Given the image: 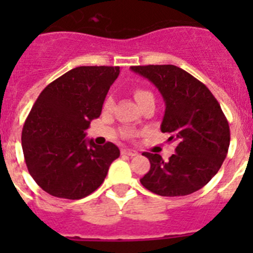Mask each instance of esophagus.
I'll return each mask as SVG.
<instances>
[{"instance_id": "1", "label": "esophagus", "mask_w": 253, "mask_h": 253, "mask_svg": "<svg viewBox=\"0 0 253 253\" xmlns=\"http://www.w3.org/2000/svg\"><path fill=\"white\" fill-rule=\"evenodd\" d=\"M122 154H124V156H130V157H134V156H137L138 152L134 151V149H122Z\"/></svg>"}]
</instances>
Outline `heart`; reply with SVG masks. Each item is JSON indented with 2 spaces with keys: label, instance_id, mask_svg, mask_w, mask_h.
Segmentation results:
<instances>
[{
  "label": "heart",
  "instance_id": "heart-1",
  "mask_svg": "<svg viewBox=\"0 0 253 253\" xmlns=\"http://www.w3.org/2000/svg\"><path fill=\"white\" fill-rule=\"evenodd\" d=\"M134 97H135L137 102L139 104V102L144 101V100L153 97V95H152L151 91L146 90V88H135V90H134ZM113 106H114L113 97H111V96H107L104 101V109L105 110H110ZM126 135H128V137H131V135H133V133H131L130 130H128L126 131Z\"/></svg>",
  "mask_w": 253,
  "mask_h": 253
}]
</instances>
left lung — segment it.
<instances>
[{
	"label": "left lung",
	"mask_w": 253,
	"mask_h": 253,
	"mask_svg": "<svg viewBox=\"0 0 253 253\" xmlns=\"http://www.w3.org/2000/svg\"><path fill=\"white\" fill-rule=\"evenodd\" d=\"M148 78L166 105L161 130L169 133L176 153L163 161L144 152L151 169L140 178L147 190L161 196L193 194L215 176L229 148L231 131L220 105L203 82L172 64L134 66Z\"/></svg>",
	"instance_id": "obj_1"
}]
</instances>
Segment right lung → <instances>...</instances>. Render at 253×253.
Segmentation results:
<instances>
[{
  "mask_svg": "<svg viewBox=\"0 0 253 253\" xmlns=\"http://www.w3.org/2000/svg\"><path fill=\"white\" fill-rule=\"evenodd\" d=\"M119 67L73 68L42 91L26 118L21 144L26 167L44 191L78 200L99 189L119 148L96 146L84 130L99 118Z\"/></svg>",
  "mask_w": 253,
  "mask_h": 253,
  "instance_id": "add662e5",
  "label": "right lung"
}]
</instances>
